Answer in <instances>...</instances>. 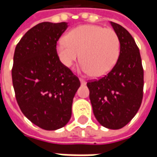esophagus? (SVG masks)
Here are the masks:
<instances>
[{
  "mask_svg": "<svg viewBox=\"0 0 157 157\" xmlns=\"http://www.w3.org/2000/svg\"><path fill=\"white\" fill-rule=\"evenodd\" d=\"M79 80H80V82H81L82 85H86V82L85 81V79H84V78H79Z\"/></svg>",
  "mask_w": 157,
  "mask_h": 157,
  "instance_id": "34e87169",
  "label": "esophagus"
}]
</instances>
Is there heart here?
I'll return each instance as SVG.
<instances>
[{
    "label": "heart",
    "mask_w": 157,
    "mask_h": 157,
    "mask_svg": "<svg viewBox=\"0 0 157 157\" xmlns=\"http://www.w3.org/2000/svg\"><path fill=\"white\" fill-rule=\"evenodd\" d=\"M59 60L70 67L80 57L81 68L94 78L107 74L117 63L121 41L117 33L100 25H81L70 30L57 46Z\"/></svg>",
    "instance_id": "1"
}]
</instances>
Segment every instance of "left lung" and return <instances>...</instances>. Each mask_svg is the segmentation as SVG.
I'll return each instance as SVG.
<instances>
[{"mask_svg": "<svg viewBox=\"0 0 157 157\" xmlns=\"http://www.w3.org/2000/svg\"><path fill=\"white\" fill-rule=\"evenodd\" d=\"M111 25L121 41V53L114 67L99 79L89 80V97L95 118L103 127L120 129L138 112L143 97V68L138 46L120 24Z\"/></svg>", "mask_w": 157, "mask_h": 157, "instance_id": "8db88e82", "label": "left lung"}]
</instances>
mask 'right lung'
Returning a JSON list of instances; mask_svg holds the SVG:
<instances>
[{
  "label": "right lung",
  "mask_w": 157,
  "mask_h": 157,
  "mask_svg": "<svg viewBox=\"0 0 157 157\" xmlns=\"http://www.w3.org/2000/svg\"><path fill=\"white\" fill-rule=\"evenodd\" d=\"M66 22L44 21L31 28L15 47L12 81L22 113L35 125L56 130L68 123L78 78L64 66L57 42Z\"/></svg>",
  "instance_id": "1"
}]
</instances>
